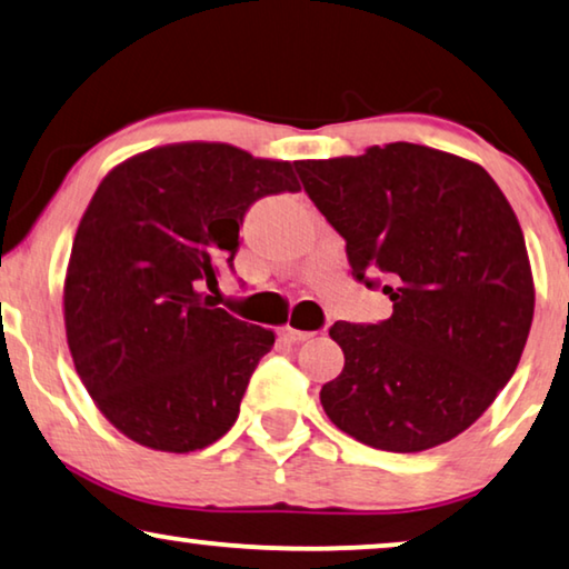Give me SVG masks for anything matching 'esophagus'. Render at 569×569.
I'll return each mask as SVG.
<instances>
[{
  "label": "esophagus",
  "instance_id": "obj_1",
  "mask_svg": "<svg viewBox=\"0 0 569 569\" xmlns=\"http://www.w3.org/2000/svg\"><path fill=\"white\" fill-rule=\"evenodd\" d=\"M283 338L291 340V342H303V340L311 338V332H307V330H296V327L286 325V327H283Z\"/></svg>",
  "mask_w": 569,
  "mask_h": 569
}]
</instances>
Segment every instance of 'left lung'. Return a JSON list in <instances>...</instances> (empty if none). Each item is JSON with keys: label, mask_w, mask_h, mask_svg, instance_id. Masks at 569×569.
Instances as JSON below:
<instances>
[{"label": "left lung", "mask_w": 569, "mask_h": 569, "mask_svg": "<svg viewBox=\"0 0 569 569\" xmlns=\"http://www.w3.org/2000/svg\"><path fill=\"white\" fill-rule=\"evenodd\" d=\"M296 172L353 276L371 288L381 273L395 303L379 325H332L346 366L319 391L327 418L381 451L451 441L516 373L531 330V262L508 198L477 162L407 141Z\"/></svg>", "instance_id": "8db88e82"}]
</instances>
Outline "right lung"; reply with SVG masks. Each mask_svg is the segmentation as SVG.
I'll use <instances>...</instances> for the list:
<instances>
[{"mask_svg": "<svg viewBox=\"0 0 569 569\" xmlns=\"http://www.w3.org/2000/svg\"><path fill=\"white\" fill-rule=\"evenodd\" d=\"M291 162L219 141L167 143L113 167L79 221L63 278L74 368L133 443L211 446L234 426L276 332L216 309L258 198L299 190Z\"/></svg>", "mask_w": 569, "mask_h": 569, "instance_id": "1", "label": "right lung"}]
</instances>
